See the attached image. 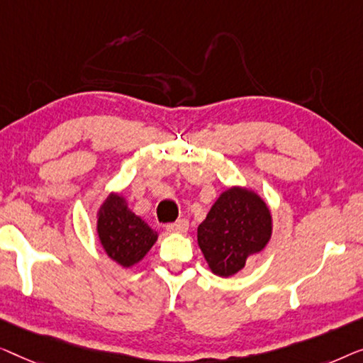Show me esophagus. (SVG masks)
<instances>
[{"label": "esophagus", "instance_id": "esophagus-1", "mask_svg": "<svg viewBox=\"0 0 363 363\" xmlns=\"http://www.w3.org/2000/svg\"><path fill=\"white\" fill-rule=\"evenodd\" d=\"M166 228L167 232L171 233H186L189 230V222L186 218H179V220H176L174 223H169Z\"/></svg>", "mask_w": 363, "mask_h": 363}]
</instances>
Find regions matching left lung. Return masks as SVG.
<instances>
[{
	"instance_id": "1",
	"label": "left lung",
	"mask_w": 363,
	"mask_h": 363,
	"mask_svg": "<svg viewBox=\"0 0 363 363\" xmlns=\"http://www.w3.org/2000/svg\"><path fill=\"white\" fill-rule=\"evenodd\" d=\"M273 220L267 202L247 187L220 194L197 228V242L213 274L228 278L259 253L272 238Z\"/></svg>"
}]
</instances>
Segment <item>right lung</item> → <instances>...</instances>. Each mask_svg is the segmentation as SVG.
<instances>
[{
    "instance_id": "1",
    "label": "right lung",
    "mask_w": 363,
    "mask_h": 363,
    "mask_svg": "<svg viewBox=\"0 0 363 363\" xmlns=\"http://www.w3.org/2000/svg\"><path fill=\"white\" fill-rule=\"evenodd\" d=\"M96 217L101 247L120 267L130 268L140 263L156 243L157 233L130 211L121 194H110Z\"/></svg>"
}]
</instances>
